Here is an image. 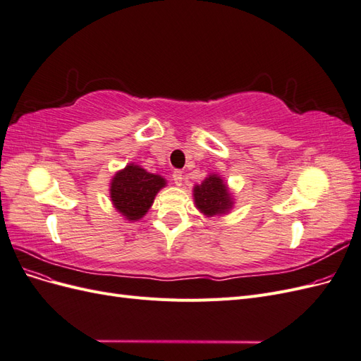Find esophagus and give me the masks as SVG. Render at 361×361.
Wrapping results in <instances>:
<instances>
[{"label": "esophagus", "mask_w": 361, "mask_h": 361, "mask_svg": "<svg viewBox=\"0 0 361 361\" xmlns=\"http://www.w3.org/2000/svg\"><path fill=\"white\" fill-rule=\"evenodd\" d=\"M173 180H174V183L176 185H182V180H183V174H182V171L180 170H174L173 171Z\"/></svg>", "instance_id": "obj_1"}]
</instances>
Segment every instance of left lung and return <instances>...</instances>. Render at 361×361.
Masks as SVG:
<instances>
[{
    "label": "left lung",
    "mask_w": 361,
    "mask_h": 361,
    "mask_svg": "<svg viewBox=\"0 0 361 361\" xmlns=\"http://www.w3.org/2000/svg\"><path fill=\"white\" fill-rule=\"evenodd\" d=\"M192 195L197 209L206 216L227 214L233 206V197L228 192L226 182L214 173L200 185H195Z\"/></svg>",
    "instance_id": "left-lung-1"
}]
</instances>
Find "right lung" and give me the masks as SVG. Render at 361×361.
<instances>
[{"instance_id": "obj_1", "label": "right lung", "mask_w": 361, "mask_h": 361, "mask_svg": "<svg viewBox=\"0 0 361 361\" xmlns=\"http://www.w3.org/2000/svg\"><path fill=\"white\" fill-rule=\"evenodd\" d=\"M166 183V179L159 174L149 173L135 164H128L111 179L110 197L116 209L128 221H138L150 209L155 195Z\"/></svg>"}]
</instances>
